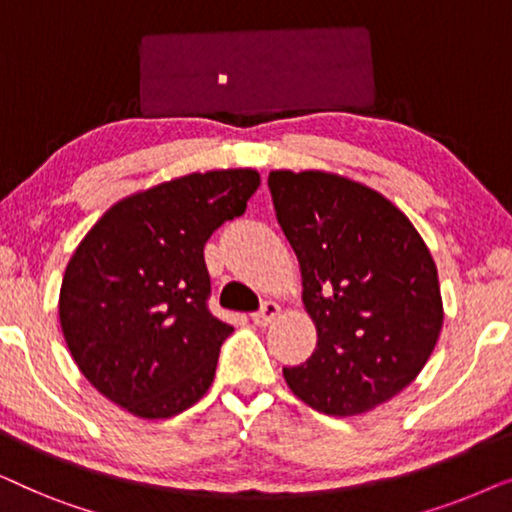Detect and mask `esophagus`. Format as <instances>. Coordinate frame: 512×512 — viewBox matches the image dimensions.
Listing matches in <instances>:
<instances>
[{
	"label": "esophagus",
	"instance_id": "obj_1",
	"mask_svg": "<svg viewBox=\"0 0 512 512\" xmlns=\"http://www.w3.org/2000/svg\"><path fill=\"white\" fill-rule=\"evenodd\" d=\"M279 312H282V307H279L277 303H272V300H268L261 310H258L256 314H251V321H254L256 326H268L279 317Z\"/></svg>",
	"mask_w": 512,
	"mask_h": 512
}]
</instances>
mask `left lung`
<instances>
[{"label":"left lung","mask_w":512,"mask_h":512,"mask_svg":"<svg viewBox=\"0 0 512 512\" xmlns=\"http://www.w3.org/2000/svg\"><path fill=\"white\" fill-rule=\"evenodd\" d=\"M268 186L317 328L312 356L284 368V380L324 415H363L401 394L436 347L445 319L436 263L408 216L366 184L275 170Z\"/></svg>","instance_id":"left-lung-1"}]
</instances>
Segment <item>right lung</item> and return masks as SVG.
<instances>
[{
	"label": "right lung",
	"mask_w": 512,
	"mask_h": 512,
	"mask_svg": "<svg viewBox=\"0 0 512 512\" xmlns=\"http://www.w3.org/2000/svg\"><path fill=\"white\" fill-rule=\"evenodd\" d=\"M261 186L251 167L193 172L118 200L69 258L60 326L86 380L139 419H170L212 387L233 326L207 310L205 242Z\"/></svg>",
	"instance_id": "add662e5"
}]
</instances>
